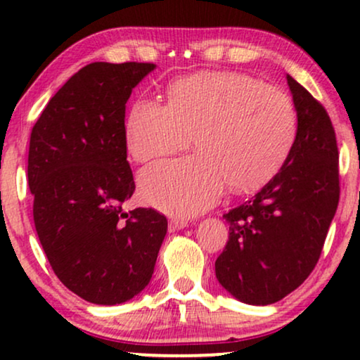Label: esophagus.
I'll use <instances>...</instances> for the list:
<instances>
[{
  "instance_id": "esophagus-1",
  "label": "esophagus",
  "mask_w": 360,
  "mask_h": 360,
  "mask_svg": "<svg viewBox=\"0 0 360 360\" xmlns=\"http://www.w3.org/2000/svg\"><path fill=\"white\" fill-rule=\"evenodd\" d=\"M188 226V223L184 219H170L169 221V233H175V231H180Z\"/></svg>"
}]
</instances>
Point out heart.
I'll use <instances>...</instances> for the list:
<instances>
[{
    "mask_svg": "<svg viewBox=\"0 0 360 360\" xmlns=\"http://www.w3.org/2000/svg\"><path fill=\"white\" fill-rule=\"evenodd\" d=\"M132 159L172 154L191 137L195 155L162 160L139 175L142 200L165 213L193 216L229 190L260 188L297 139L298 117L283 91L234 72L196 73L167 88V105L137 98L126 117Z\"/></svg>",
    "mask_w": 360,
    "mask_h": 360,
    "instance_id": "obj_1",
    "label": "heart"
}]
</instances>
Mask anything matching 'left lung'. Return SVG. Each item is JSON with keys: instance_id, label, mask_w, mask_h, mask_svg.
I'll return each mask as SVG.
<instances>
[{"instance_id": "left-lung-1", "label": "left lung", "mask_w": 360, "mask_h": 360, "mask_svg": "<svg viewBox=\"0 0 360 360\" xmlns=\"http://www.w3.org/2000/svg\"><path fill=\"white\" fill-rule=\"evenodd\" d=\"M297 139L278 174L229 210V240L214 262L226 292L248 304H272L298 288L321 255L339 203V152L328 112L287 75Z\"/></svg>"}]
</instances>
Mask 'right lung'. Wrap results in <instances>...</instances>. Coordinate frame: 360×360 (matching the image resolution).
Here are the masks:
<instances>
[{"instance_id": "add662e5", "label": "right lung", "mask_w": 360, "mask_h": 360, "mask_svg": "<svg viewBox=\"0 0 360 360\" xmlns=\"http://www.w3.org/2000/svg\"><path fill=\"white\" fill-rule=\"evenodd\" d=\"M154 63L93 62L47 103L29 141L34 224L52 270L78 297L120 304L149 285L167 234L152 208L124 211L136 185L126 103Z\"/></svg>"}]
</instances>
